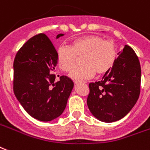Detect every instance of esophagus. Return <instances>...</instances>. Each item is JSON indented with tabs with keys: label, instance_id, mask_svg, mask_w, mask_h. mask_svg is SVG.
I'll list each match as a JSON object with an SVG mask.
<instances>
[{
	"label": "esophagus",
	"instance_id": "1",
	"mask_svg": "<svg viewBox=\"0 0 150 150\" xmlns=\"http://www.w3.org/2000/svg\"><path fill=\"white\" fill-rule=\"evenodd\" d=\"M81 82H82V81H79V80H75V81H74V83H79Z\"/></svg>",
	"mask_w": 150,
	"mask_h": 150
}]
</instances>
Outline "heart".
I'll return each mask as SVG.
<instances>
[{
  "label": "heart",
  "mask_w": 150,
  "mask_h": 150,
  "mask_svg": "<svg viewBox=\"0 0 150 150\" xmlns=\"http://www.w3.org/2000/svg\"><path fill=\"white\" fill-rule=\"evenodd\" d=\"M81 56L83 66L74 70L77 57ZM117 56L115 43L95 35L75 39L71 41L69 47L62 45L56 50L59 67L67 73L73 69L69 76L76 80L91 79L95 73L100 76L107 74L115 66Z\"/></svg>",
  "instance_id": "b5f03b06"
}]
</instances>
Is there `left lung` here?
Returning <instances> with one entry per match:
<instances>
[{
  "label": "left lung",
  "instance_id": "8db88e82",
  "mask_svg": "<svg viewBox=\"0 0 150 150\" xmlns=\"http://www.w3.org/2000/svg\"><path fill=\"white\" fill-rule=\"evenodd\" d=\"M118 55L115 66L102 80L89 84L88 108L104 122L124 118L139 97L141 67L138 56L127 45Z\"/></svg>",
  "mask_w": 150,
  "mask_h": 150
}]
</instances>
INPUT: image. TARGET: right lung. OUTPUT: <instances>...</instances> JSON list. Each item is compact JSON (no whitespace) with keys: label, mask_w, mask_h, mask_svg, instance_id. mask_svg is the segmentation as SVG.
<instances>
[{"label":"right lung","mask_w":150,"mask_h":150,"mask_svg":"<svg viewBox=\"0 0 150 150\" xmlns=\"http://www.w3.org/2000/svg\"><path fill=\"white\" fill-rule=\"evenodd\" d=\"M63 34H59L58 39ZM56 50L45 34L28 39L14 61L13 89L28 115L42 122L52 121L63 113L74 82L67 76L56 81Z\"/></svg>","instance_id":"add662e5"}]
</instances>
